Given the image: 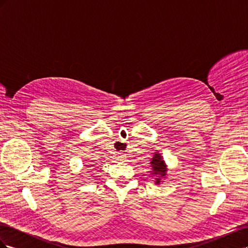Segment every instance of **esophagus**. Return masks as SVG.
<instances>
[{
	"label": "esophagus",
	"instance_id": "esophagus-1",
	"mask_svg": "<svg viewBox=\"0 0 248 248\" xmlns=\"http://www.w3.org/2000/svg\"><path fill=\"white\" fill-rule=\"evenodd\" d=\"M124 157H125L124 153H120V158H124Z\"/></svg>",
	"mask_w": 248,
	"mask_h": 248
}]
</instances>
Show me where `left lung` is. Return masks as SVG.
Masks as SVG:
<instances>
[{"label": "left lung", "instance_id": "1", "mask_svg": "<svg viewBox=\"0 0 248 248\" xmlns=\"http://www.w3.org/2000/svg\"><path fill=\"white\" fill-rule=\"evenodd\" d=\"M150 166H151V172L152 177H154V183L156 185H160L164 179L167 178V172H168V166L166 161L163 160V157L160 153L155 152L153 154V157L151 161H150Z\"/></svg>", "mask_w": 248, "mask_h": 248}]
</instances>
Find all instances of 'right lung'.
Segmentation results:
<instances>
[{
	"instance_id": "right-lung-1",
	"label": "right lung",
	"mask_w": 248,
	"mask_h": 248,
	"mask_svg": "<svg viewBox=\"0 0 248 248\" xmlns=\"http://www.w3.org/2000/svg\"><path fill=\"white\" fill-rule=\"evenodd\" d=\"M86 167H87V166H86ZM87 168H89V167H87Z\"/></svg>"
}]
</instances>
